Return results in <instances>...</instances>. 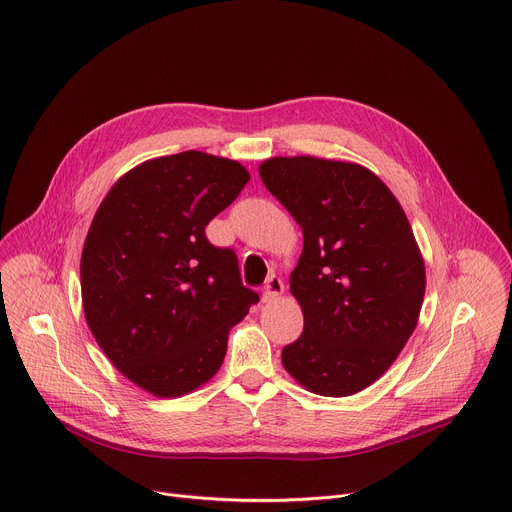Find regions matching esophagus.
<instances>
[{
	"instance_id": "obj_1",
	"label": "esophagus",
	"mask_w": 512,
	"mask_h": 512,
	"mask_svg": "<svg viewBox=\"0 0 512 512\" xmlns=\"http://www.w3.org/2000/svg\"><path fill=\"white\" fill-rule=\"evenodd\" d=\"M282 293H285V282H282L280 276L272 274V276L266 280V285H264L262 301H264V303H272V301L278 299Z\"/></svg>"
}]
</instances>
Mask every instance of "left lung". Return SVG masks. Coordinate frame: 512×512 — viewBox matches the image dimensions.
<instances>
[{
	"label": "left lung",
	"instance_id": "left-lung-1",
	"mask_svg": "<svg viewBox=\"0 0 512 512\" xmlns=\"http://www.w3.org/2000/svg\"><path fill=\"white\" fill-rule=\"evenodd\" d=\"M258 173L303 230L289 282L305 327L282 348V366L315 394H356L417 327L425 262L411 223L390 189L354 162L274 156Z\"/></svg>",
	"mask_w": 512,
	"mask_h": 512
}]
</instances>
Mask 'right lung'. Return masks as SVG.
<instances>
[{
	"instance_id": "add662e5",
	"label": "right lung",
	"mask_w": 512,
	"mask_h": 512,
	"mask_svg": "<svg viewBox=\"0 0 512 512\" xmlns=\"http://www.w3.org/2000/svg\"><path fill=\"white\" fill-rule=\"evenodd\" d=\"M250 181L230 158L187 150L146 160L101 201L81 256L87 325L103 354L146 392L173 399L221 366L227 333L258 293L207 223Z\"/></svg>"
}]
</instances>
